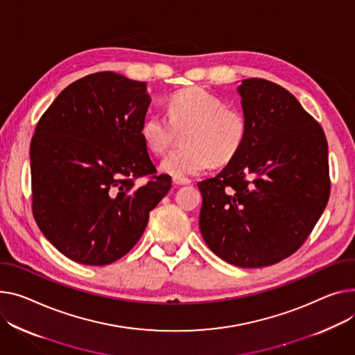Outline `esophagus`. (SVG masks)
Wrapping results in <instances>:
<instances>
[{
    "label": "esophagus",
    "mask_w": 355,
    "mask_h": 355,
    "mask_svg": "<svg viewBox=\"0 0 355 355\" xmlns=\"http://www.w3.org/2000/svg\"><path fill=\"white\" fill-rule=\"evenodd\" d=\"M173 182L177 185H187V184H191V180L185 178V177H174Z\"/></svg>",
    "instance_id": "1"
}]
</instances>
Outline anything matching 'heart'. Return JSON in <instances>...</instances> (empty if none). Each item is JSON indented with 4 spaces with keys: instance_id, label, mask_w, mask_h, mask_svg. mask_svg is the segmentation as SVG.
I'll return each mask as SVG.
<instances>
[{
    "instance_id": "1",
    "label": "heart",
    "mask_w": 355,
    "mask_h": 355,
    "mask_svg": "<svg viewBox=\"0 0 355 355\" xmlns=\"http://www.w3.org/2000/svg\"><path fill=\"white\" fill-rule=\"evenodd\" d=\"M182 130L184 146L170 153L159 165L162 173L174 177L194 175L211 164L221 167L232 161L245 141L247 121L239 110L224 107L216 94L202 87H190L170 97L167 116L150 112L139 134L151 154L162 155Z\"/></svg>"
}]
</instances>
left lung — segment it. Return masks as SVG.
<instances>
[{
	"mask_svg": "<svg viewBox=\"0 0 355 355\" xmlns=\"http://www.w3.org/2000/svg\"><path fill=\"white\" fill-rule=\"evenodd\" d=\"M239 92L247 137L218 175L198 182L200 230L224 261L258 268L294 254L320 220L331 187L328 144L286 88L248 78Z\"/></svg>",
	"mask_w": 355,
	"mask_h": 355,
	"instance_id": "obj_1",
	"label": "left lung"
}]
</instances>
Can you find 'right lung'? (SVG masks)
Returning <instances> with one entry per match:
<instances>
[{"mask_svg": "<svg viewBox=\"0 0 355 355\" xmlns=\"http://www.w3.org/2000/svg\"><path fill=\"white\" fill-rule=\"evenodd\" d=\"M147 84L103 71L69 84L31 139L33 214L44 237L84 266H107L143 235L171 177L157 175L139 130ZM148 176L139 186L135 181Z\"/></svg>", "mask_w": 355, "mask_h": 355, "instance_id": "1", "label": "right lung"}]
</instances>
